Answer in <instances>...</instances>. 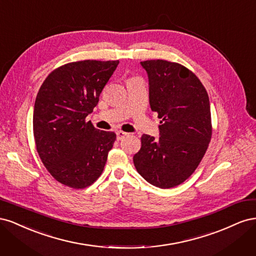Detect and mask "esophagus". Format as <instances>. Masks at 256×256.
<instances>
[{"mask_svg":"<svg viewBox=\"0 0 256 256\" xmlns=\"http://www.w3.org/2000/svg\"><path fill=\"white\" fill-rule=\"evenodd\" d=\"M128 136V134L127 132H124V131H122V130H118V132H116V136H118V140L120 141V140H122L124 138H126Z\"/></svg>","mask_w":256,"mask_h":256,"instance_id":"esophagus-1","label":"esophagus"}]
</instances>
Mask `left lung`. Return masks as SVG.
Segmentation results:
<instances>
[{"label": "left lung", "mask_w": 256, "mask_h": 256, "mask_svg": "<svg viewBox=\"0 0 256 256\" xmlns=\"http://www.w3.org/2000/svg\"><path fill=\"white\" fill-rule=\"evenodd\" d=\"M150 81V109L160 118L159 138L141 136L134 156L138 173L161 189L182 184L202 161L212 140L208 94L190 69L175 62H141Z\"/></svg>", "instance_id": "8db88e82"}]
</instances>
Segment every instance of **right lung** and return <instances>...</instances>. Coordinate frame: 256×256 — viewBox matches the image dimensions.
<instances>
[{
	"instance_id": "add662e5",
	"label": "right lung",
	"mask_w": 256,
	"mask_h": 256,
	"mask_svg": "<svg viewBox=\"0 0 256 256\" xmlns=\"http://www.w3.org/2000/svg\"><path fill=\"white\" fill-rule=\"evenodd\" d=\"M120 60H85L54 69L37 92L33 132L42 162L54 180L84 189L102 175L116 134L86 116L99 102Z\"/></svg>"
}]
</instances>
